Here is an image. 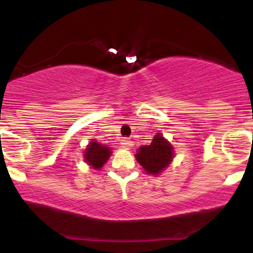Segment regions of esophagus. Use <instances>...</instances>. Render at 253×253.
I'll use <instances>...</instances> for the list:
<instances>
[{
  "instance_id": "obj_1",
  "label": "esophagus",
  "mask_w": 253,
  "mask_h": 253,
  "mask_svg": "<svg viewBox=\"0 0 253 253\" xmlns=\"http://www.w3.org/2000/svg\"><path fill=\"white\" fill-rule=\"evenodd\" d=\"M121 145H123V147H127V149H128V147L132 146L133 143H132V140H130V139L124 138L123 140H121Z\"/></svg>"
}]
</instances>
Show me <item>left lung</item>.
Segmentation results:
<instances>
[{
    "instance_id": "obj_1",
    "label": "left lung",
    "mask_w": 253,
    "mask_h": 253,
    "mask_svg": "<svg viewBox=\"0 0 253 253\" xmlns=\"http://www.w3.org/2000/svg\"><path fill=\"white\" fill-rule=\"evenodd\" d=\"M135 158L147 173L157 176L172 162L173 147L161 133H157L150 145L139 147Z\"/></svg>"
}]
</instances>
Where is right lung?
Here are the masks:
<instances>
[{
  "mask_svg": "<svg viewBox=\"0 0 253 253\" xmlns=\"http://www.w3.org/2000/svg\"><path fill=\"white\" fill-rule=\"evenodd\" d=\"M110 149L108 146L102 144H98L95 139H92L91 143L86 146L84 152V161L89 165H91L94 169L100 170L106 164L110 156Z\"/></svg>",
  "mask_w": 253,
  "mask_h": 253,
  "instance_id": "add662e5",
  "label": "right lung"
}]
</instances>
